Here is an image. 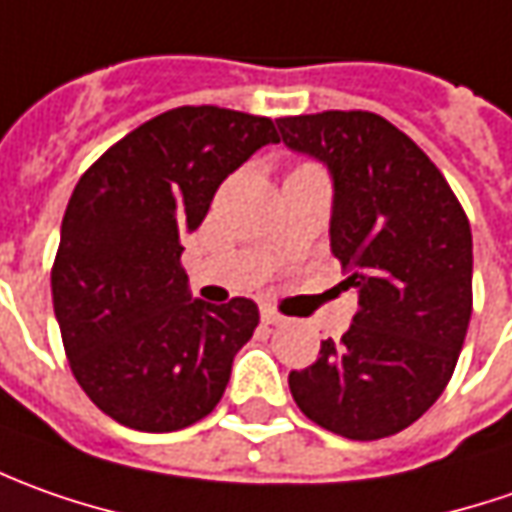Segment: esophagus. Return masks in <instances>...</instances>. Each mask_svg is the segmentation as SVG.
Segmentation results:
<instances>
[{"mask_svg":"<svg viewBox=\"0 0 512 512\" xmlns=\"http://www.w3.org/2000/svg\"><path fill=\"white\" fill-rule=\"evenodd\" d=\"M260 320H263V326H280V323H283V317L272 309L260 311Z\"/></svg>","mask_w":512,"mask_h":512,"instance_id":"obj_1","label":"esophagus"}]
</instances>
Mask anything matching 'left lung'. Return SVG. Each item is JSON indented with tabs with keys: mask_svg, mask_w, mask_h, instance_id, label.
Returning a JSON list of instances; mask_svg holds the SVG:
<instances>
[{
	"mask_svg": "<svg viewBox=\"0 0 512 512\" xmlns=\"http://www.w3.org/2000/svg\"><path fill=\"white\" fill-rule=\"evenodd\" d=\"M280 141L331 175V252L360 311L291 371L297 408L371 442L416 422L445 391L473 309V238L442 172L382 115L277 118Z\"/></svg>",
	"mask_w": 512,
	"mask_h": 512,
	"instance_id": "8db88e82",
	"label": "left lung"
}]
</instances>
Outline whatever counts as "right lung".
Returning a JSON list of instances; mask_svg holds the SVG:
<instances>
[{
    "mask_svg": "<svg viewBox=\"0 0 512 512\" xmlns=\"http://www.w3.org/2000/svg\"><path fill=\"white\" fill-rule=\"evenodd\" d=\"M274 124L223 107H178L121 138L81 175L53 263V311L84 394L115 422L181 431L221 402L255 334L246 297L203 303L181 269V238Z\"/></svg>",
    "mask_w": 512,
    "mask_h": 512,
    "instance_id": "right-lung-1",
    "label": "right lung"
}]
</instances>
